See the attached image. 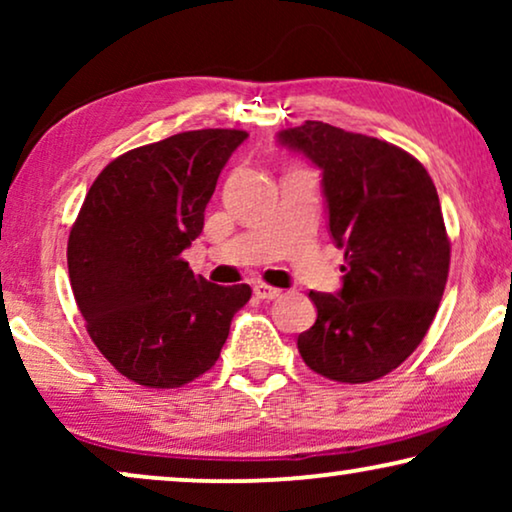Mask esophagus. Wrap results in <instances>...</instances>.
Instances as JSON below:
<instances>
[{
    "instance_id": "34e87169",
    "label": "esophagus",
    "mask_w": 512,
    "mask_h": 512,
    "mask_svg": "<svg viewBox=\"0 0 512 512\" xmlns=\"http://www.w3.org/2000/svg\"><path fill=\"white\" fill-rule=\"evenodd\" d=\"M254 293H256V298H261V300H275L282 296V291L275 289V286H268V284H256Z\"/></svg>"
}]
</instances>
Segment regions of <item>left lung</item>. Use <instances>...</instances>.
<instances>
[{
    "label": "left lung",
    "mask_w": 512,
    "mask_h": 512,
    "mask_svg": "<svg viewBox=\"0 0 512 512\" xmlns=\"http://www.w3.org/2000/svg\"><path fill=\"white\" fill-rule=\"evenodd\" d=\"M321 170L328 228L345 251L342 289L310 291L317 321L298 335L314 373L380 380L424 340L450 272L436 186L417 158L382 139L305 121L277 135Z\"/></svg>",
    "instance_id": "8db88e82"
}]
</instances>
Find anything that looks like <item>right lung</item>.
<instances>
[{"instance_id":"right-lung-1","label":"right lung","mask_w":512,"mask_h":512,"mask_svg":"<svg viewBox=\"0 0 512 512\" xmlns=\"http://www.w3.org/2000/svg\"><path fill=\"white\" fill-rule=\"evenodd\" d=\"M244 139V130H191L123 153L97 174L69 233V282L88 335L142 387L207 373L251 298L249 284H212L181 258Z\"/></svg>"}]
</instances>
